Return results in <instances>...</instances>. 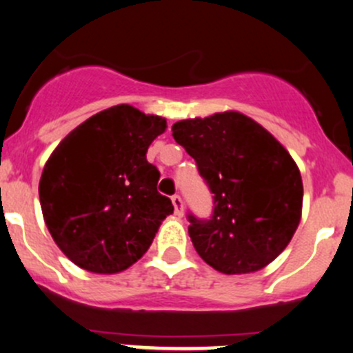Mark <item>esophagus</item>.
Segmentation results:
<instances>
[{
  "label": "esophagus",
  "mask_w": 353,
  "mask_h": 353,
  "mask_svg": "<svg viewBox=\"0 0 353 353\" xmlns=\"http://www.w3.org/2000/svg\"><path fill=\"white\" fill-rule=\"evenodd\" d=\"M172 202H173V207H175V214L178 217H183V200H181V196L173 195Z\"/></svg>",
  "instance_id": "34e87169"
}]
</instances>
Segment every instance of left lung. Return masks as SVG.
<instances>
[{
  "instance_id": "1",
  "label": "left lung",
  "mask_w": 353,
  "mask_h": 353,
  "mask_svg": "<svg viewBox=\"0 0 353 353\" xmlns=\"http://www.w3.org/2000/svg\"><path fill=\"white\" fill-rule=\"evenodd\" d=\"M172 131L214 193L210 219L188 214L195 251L223 274L266 268L301 221L303 181L291 154L237 111L178 121Z\"/></svg>"
}]
</instances>
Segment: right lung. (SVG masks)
<instances>
[{"instance_id":"obj_1","label":"right lung","mask_w":353,"mask_h":353,"mask_svg":"<svg viewBox=\"0 0 353 353\" xmlns=\"http://www.w3.org/2000/svg\"><path fill=\"white\" fill-rule=\"evenodd\" d=\"M165 130V117L112 105L70 131L45 163L39 185L45 223L79 268L124 271L173 214L172 200L157 190L160 172L146 160Z\"/></svg>"}]
</instances>
